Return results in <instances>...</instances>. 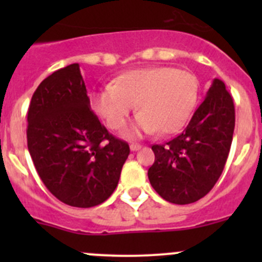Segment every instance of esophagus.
<instances>
[{
    "mask_svg": "<svg viewBox=\"0 0 262 262\" xmlns=\"http://www.w3.org/2000/svg\"><path fill=\"white\" fill-rule=\"evenodd\" d=\"M129 147H130V150H138V149H141V148H142V144L132 143Z\"/></svg>",
    "mask_w": 262,
    "mask_h": 262,
    "instance_id": "1",
    "label": "esophagus"
}]
</instances>
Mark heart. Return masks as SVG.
<instances>
[{"mask_svg": "<svg viewBox=\"0 0 262 262\" xmlns=\"http://www.w3.org/2000/svg\"><path fill=\"white\" fill-rule=\"evenodd\" d=\"M199 94L196 76L166 66L123 73L92 95V107L113 130L125 126L134 105L139 112L132 134L179 130L191 114Z\"/></svg>", "mask_w": 262, "mask_h": 262, "instance_id": "obj_1", "label": "heart"}]
</instances>
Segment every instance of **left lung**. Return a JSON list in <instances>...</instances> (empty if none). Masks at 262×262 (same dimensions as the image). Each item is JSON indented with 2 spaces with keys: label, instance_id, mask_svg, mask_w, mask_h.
I'll list each match as a JSON object with an SVG mask.
<instances>
[{
  "label": "left lung",
  "instance_id": "left-lung-1",
  "mask_svg": "<svg viewBox=\"0 0 262 262\" xmlns=\"http://www.w3.org/2000/svg\"><path fill=\"white\" fill-rule=\"evenodd\" d=\"M234 120L233 99L224 82L214 78L184 132L167 143L152 146L155 163L148 179L161 198L184 205L213 189L228 158Z\"/></svg>",
  "mask_w": 262,
  "mask_h": 262
}]
</instances>
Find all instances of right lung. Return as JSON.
<instances>
[{
  "label": "right lung",
  "instance_id": "1",
  "mask_svg": "<svg viewBox=\"0 0 262 262\" xmlns=\"http://www.w3.org/2000/svg\"><path fill=\"white\" fill-rule=\"evenodd\" d=\"M26 137L43 184L76 208L99 205L114 192L130 152L91 110L78 63L39 84L29 106Z\"/></svg>",
  "mask_w": 262,
  "mask_h": 262
}]
</instances>
